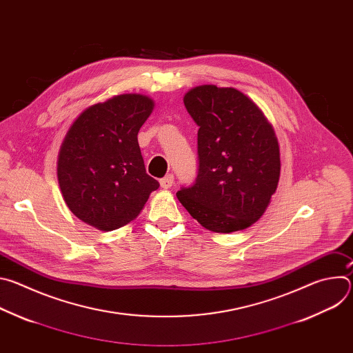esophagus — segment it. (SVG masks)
Returning a JSON list of instances; mask_svg holds the SVG:
<instances>
[{"mask_svg": "<svg viewBox=\"0 0 353 353\" xmlns=\"http://www.w3.org/2000/svg\"><path fill=\"white\" fill-rule=\"evenodd\" d=\"M173 183H174V176L173 174H166L163 179H161V185H162V188H170L172 185H173Z\"/></svg>", "mask_w": 353, "mask_h": 353, "instance_id": "1", "label": "esophagus"}]
</instances>
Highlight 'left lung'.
Listing matches in <instances>:
<instances>
[{
    "mask_svg": "<svg viewBox=\"0 0 353 353\" xmlns=\"http://www.w3.org/2000/svg\"><path fill=\"white\" fill-rule=\"evenodd\" d=\"M198 130V174L177 198L216 233L257 222L276 191L281 159L275 131L259 106L234 88L203 85L184 94Z\"/></svg>",
    "mask_w": 353,
    "mask_h": 353,
    "instance_id": "1",
    "label": "left lung"
}]
</instances>
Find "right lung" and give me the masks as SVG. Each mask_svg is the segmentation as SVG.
I'll list each match as a JSON object with an SVG mask.
<instances>
[{
    "mask_svg": "<svg viewBox=\"0 0 353 353\" xmlns=\"http://www.w3.org/2000/svg\"><path fill=\"white\" fill-rule=\"evenodd\" d=\"M143 94L114 96L86 109L60 148L57 177L67 207L99 230L134 221L159 188L143 165L138 131L154 110Z\"/></svg>",
    "mask_w": 353,
    "mask_h": 353,
    "instance_id": "right-lung-1",
    "label": "right lung"
}]
</instances>
